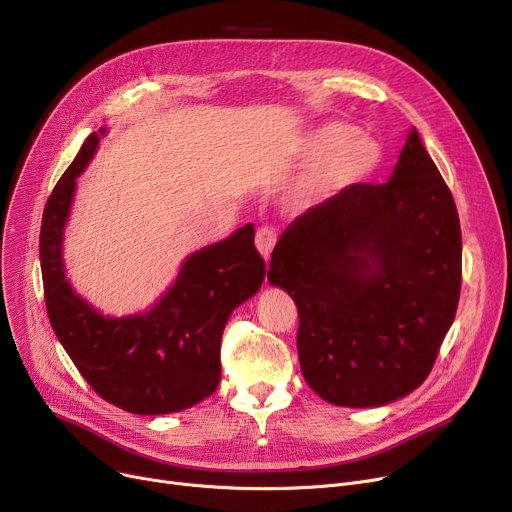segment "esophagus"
<instances>
[{
	"mask_svg": "<svg viewBox=\"0 0 512 512\" xmlns=\"http://www.w3.org/2000/svg\"><path fill=\"white\" fill-rule=\"evenodd\" d=\"M276 240H278V232H276L274 226H261V228L257 230L255 242H257L259 253H261L265 259H270L272 249L276 247Z\"/></svg>",
	"mask_w": 512,
	"mask_h": 512,
	"instance_id": "obj_1",
	"label": "esophagus"
}]
</instances>
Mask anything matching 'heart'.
<instances>
[{
    "mask_svg": "<svg viewBox=\"0 0 512 512\" xmlns=\"http://www.w3.org/2000/svg\"><path fill=\"white\" fill-rule=\"evenodd\" d=\"M292 153L301 161H315L297 186V199L305 205L361 182L382 159L378 141L342 122H328L309 130Z\"/></svg>",
    "mask_w": 512,
    "mask_h": 512,
    "instance_id": "obj_1",
    "label": "heart"
}]
</instances>
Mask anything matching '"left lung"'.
<instances>
[{"instance_id": "left-lung-1", "label": "left lung", "mask_w": 512, "mask_h": 512, "mask_svg": "<svg viewBox=\"0 0 512 512\" xmlns=\"http://www.w3.org/2000/svg\"><path fill=\"white\" fill-rule=\"evenodd\" d=\"M270 267L297 303L301 369L321 398L380 407L419 388L459 305L463 240L417 130L388 182H355L307 209Z\"/></svg>"}]
</instances>
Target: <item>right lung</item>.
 <instances>
[{
  "label": "right lung",
  "instance_id": "obj_1",
  "mask_svg": "<svg viewBox=\"0 0 512 512\" xmlns=\"http://www.w3.org/2000/svg\"><path fill=\"white\" fill-rule=\"evenodd\" d=\"M97 145V132H91L43 211L39 257L47 315L72 363L103 400L137 415L178 413L218 388L224 326L234 307L259 290L265 261L255 247V228L247 224L188 257L151 311L122 319L99 315L70 288L62 263L76 176Z\"/></svg>",
  "mask_w": 512,
  "mask_h": 512
}]
</instances>
